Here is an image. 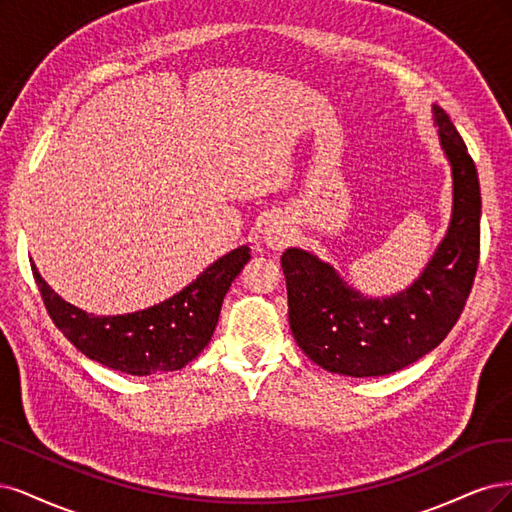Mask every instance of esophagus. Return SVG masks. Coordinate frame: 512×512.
<instances>
[{
  "instance_id": "1",
  "label": "esophagus",
  "mask_w": 512,
  "mask_h": 512,
  "mask_svg": "<svg viewBox=\"0 0 512 512\" xmlns=\"http://www.w3.org/2000/svg\"><path fill=\"white\" fill-rule=\"evenodd\" d=\"M261 238H263V244H266L268 249L283 251L285 246H289L291 240H293V229H291L287 219L274 214V217H270L266 221V225H263Z\"/></svg>"
}]
</instances>
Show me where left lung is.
<instances>
[{"label":"left lung","instance_id":"obj_1","mask_svg":"<svg viewBox=\"0 0 512 512\" xmlns=\"http://www.w3.org/2000/svg\"><path fill=\"white\" fill-rule=\"evenodd\" d=\"M453 176V212L419 278L389 298H368L304 249H287L289 325L300 349L327 372L383 376L406 368L447 338L470 295L481 251V187L449 114L432 106Z\"/></svg>","mask_w":512,"mask_h":512}]
</instances>
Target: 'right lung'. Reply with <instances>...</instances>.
<instances>
[{
  "label": "right lung",
  "instance_id": "add662e5",
  "mask_svg": "<svg viewBox=\"0 0 512 512\" xmlns=\"http://www.w3.org/2000/svg\"><path fill=\"white\" fill-rule=\"evenodd\" d=\"M249 246L219 257L191 285L151 308L95 317L65 302L31 263L53 323L76 349L110 370L131 376L174 372L204 351L217 327L225 293L251 259Z\"/></svg>",
  "mask_w": 512,
  "mask_h": 512
}]
</instances>
